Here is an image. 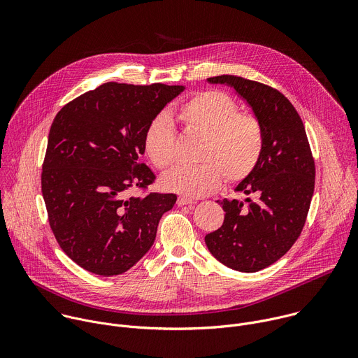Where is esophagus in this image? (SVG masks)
Wrapping results in <instances>:
<instances>
[{"mask_svg":"<svg viewBox=\"0 0 358 358\" xmlns=\"http://www.w3.org/2000/svg\"><path fill=\"white\" fill-rule=\"evenodd\" d=\"M177 203H178V206H191V203H194V199L188 198V196H184V195H180L178 199H177Z\"/></svg>","mask_w":358,"mask_h":358,"instance_id":"1","label":"esophagus"}]
</instances>
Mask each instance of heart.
<instances>
[{
	"instance_id": "obj_1",
	"label": "heart",
	"mask_w": 358,
	"mask_h": 358,
	"mask_svg": "<svg viewBox=\"0 0 358 358\" xmlns=\"http://www.w3.org/2000/svg\"><path fill=\"white\" fill-rule=\"evenodd\" d=\"M182 126L203 136L196 166H177L162 182L166 189L196 198L214 191L222 180L241 181L257 167L264 150V130L253 115L241 113L236 101L221 90H202L174 110ZM176 134L166 115L152 119L143 134V151L151 164L167 170L174 163Z\"/></svg>"
}]
</instances>
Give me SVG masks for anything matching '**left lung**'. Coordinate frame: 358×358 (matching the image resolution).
Returning a JSON list of instances; mask_svg holds the SVG:
<instances>
[{
  "mask_svg": "<svg viewBox=\"0 0 358 358\" xmlns=\"http://www.w3.org/2000/svg\"><path fill=\"white\" fill-rule=\"evenodd\" d=\"M228 85L246 100L264 130V150L253 171L236 191L246 198L217 201L224 224L206 235L210 252L222 265L258 272L275 264L299 238L315 191V160L303 122L279 90L241 76L208 78Z\"/></svg>",
  "mask_w": 358,
  "mask_h": 358,
  "instance_id": "8db88e82",
  "label": "left lung"
}]
</instances>
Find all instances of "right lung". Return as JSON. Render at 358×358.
Wrapping results in <instances>:
<instances>
[{
  "mask_svg": "<svg viewBox=\"0 0 358 358\" xmlns=\"http://www.w3.org/2000/svg\"><path fill=\"white\" fill-rule=\"evenodd\" d=\"M184 89L108 82L55 116L42 195L59 246L87 272L129 271L155 243L163 214L174 207L176 194L147 191L156 176L138 157L145 127Z\"/></svg>",
  "mask_w": 358,
  "mask_h": 358,
  "instance_id": "obj_1",
  "label": "right lung"
}]
</instances>
